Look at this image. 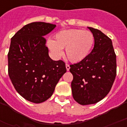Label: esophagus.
Listing matches in <instances>:
<instances>
[{"instance_id":"obj_1","label":"esophagus","mask_w":127,"mask_h":127,"mask_svg":"<svg viewBox=\"0 0 127 127\" xmlns=\"http://www.w3.org/2000/svg\"><path fill=\"white\" fill-rule=\"evenodd\" d=\"M66 71H69V69H70V66H69V64H66Z\"/></svg>"}]
</instances>
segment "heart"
Masks as SVG:
<instances>
[{"label":"heart","instance_id":"heart-1","mask_svg":"<svg viewBox=\"0 0 127 127\" xmlns=\"http://www.w3.org/2000/svg\"><path fill=\"white\" fill-rule=\"evenodd\" d=\"M95 43L93 34L88 31L70 29L58 32L55 35V41L49 39L47 45L56 58L63 54L65 48L67 58L72 63L84 61L90 54Z\"/></svg>","mask_w":127,"mask_h":127}]
</instances>
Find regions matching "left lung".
Segmentation results:
<instances>
[{
  "instance_id": "1",
  "label": "left lung",
  "mask_w": 127,
  "mask_h": 127,
  "mask_svg": "<svg viewBox=\"0 0 127 127\" xmlns=\"http://www.w3.org/2000/svg\"><path fill=\"white\" fill-rule=\"evenodd\" d=\"M95 37L92 52L84 61L70 65L73 97L80 105L95 104L109 93L116 75V55L111 39L88 27Z\"/></svg>"
}]
</instances>
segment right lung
I'll use <instances>...</instances> for the list:
<instances>
[{
    "label": "right lung",
    "instance_id": "obj_1",
    "mask_svg": "<svg viewBox=\"0 0 127 127\" xmlns=\"http://www.w3.org/2000/svg\"><path fill=\"white\" fill-rule=\"evenodd\" d=\"M55 24L37 22L26 24L11 40L8 73L14 88L28 101L40 103L52 95L66 71L63 61L51 59L45 35Z\"/></svg>",
    "mask_w": 127,
    "mask_h": 127
}]
</instances>
